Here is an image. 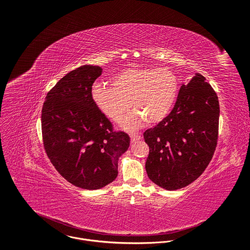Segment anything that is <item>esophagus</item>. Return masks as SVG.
Returning a JSON list of instances; mask_svg holds the SVG:
<instances>
[{"label": "esophagus", "instance_id": "obj_1", "mask_svg": "<svg viewBox=\"0 0 250 250\" xmlns=\"http://www.w3.org/2000/svg\"><path fill=\"white\" fill-rule=\"evenodd\" d=\"M140 138H141V136H140V135L130 133V141H131V144H134V142H136V141H137V140H139Z\"/></svg>", "mask_w": 250, "mask_h": 250}]
</instances>
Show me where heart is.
Here are the masks:
<instances>
[{
  "label": "heart",
  "mask_w": 250,
  "mask_h": 250,
  "mask_svg": "<svg viewBox=\"0 0 250 250\" xmlns=\"http://www.w3.org/2000/svg\"><path fill=\"white\" fill-rule=\"evenodd\" d=\"M112 87L95 85L92 99L97 108L110 120L117 122L129 110L135 114L123 122L126 128L161 122L175 102L179 83L177 76L165 68H127L111 79Z\"/></svg>",
  "instance_id": "b5f03b06"
}]
</instances>
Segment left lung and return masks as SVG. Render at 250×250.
Instances as JSON below:
<instances>
[{"label": "left lung", "instance_id": "obj_1", "mask_svg": "<svg viewBox=\"0 0 250 250\" xmlns=\"http://www.w3.org/2000/svg\"><path fill=\"white\" fill-rule=\"evenodd\" d=\"M219 119L217 93L196 73L181 86L170 114L144 133L149 146L146 163L149 179L169 191L194 182L215 153Z\"/></svg>", "mask_w": 250, "mask_h": 250}]
</instances>
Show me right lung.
<instances>
[{
    "mask_svg": "<svg viewBox=\"0 0 250 250\" xmlns=\"http://www.w3.org/2000/svg\"><path fill=\"white\" fill-rule=\"evenodd\" d=\"M102 68L83 65L70 71L47 93L42 111L44 150L58 173L72 185L97 190L118 176V161L130 138L114 130L95 104L92 86Z\"/></svg>",
    "mask_w": 250,
    "mask_h": 250,
    "instance_id": "obj_1",
    "label": "right lung"
}]
</instances>
